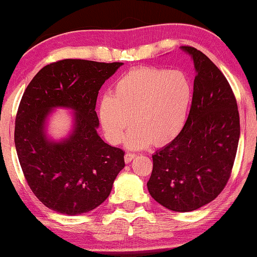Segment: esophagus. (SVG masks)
I'll use <instances>...</instances> for the list:
<instances>
[{
  "mask_svg": "<svg viewBox=\"0 0 257 257\" xmlns=\"http://www.w3.org/2000/svg\"><path fill=\"white\" fill-rule=\"evenodd\" d=\"M135 158H136V154H135V153H130V152H127V153L125 154V157H124L125 163H126V164H130L133 159H135Z\"/></svg>",
  "mask_w": 257,
  "mask_h": 257,
  "instance_id": "1",
  "label": "esophagus"
}]
</instances>
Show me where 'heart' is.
Here are the masks:
<instances>
[{
	"label": "heart",
	"mask_w": 257,
	"mask_h": 257,
	"mask_svg": "<svg viewBox=\"0 0 257 257\" xmlns=\"http://www.w3.org/2000/svg\"><path fill=\"white\" fill-rule=\"evenodd\" d=\"M193 86L179 70L142 66L114 84L112 96L101 98L98 115L105 138L117 145L125 138L128 149L163 146L179 136L192 103Z\"/></svg>",
	"instance_id": "b5f03b06"
}]
</instances>
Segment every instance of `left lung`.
Segmentation results:
<instances>
[{"label":"left lung","instance_id":"1","mask_svg":"<svg viewBox=\"0 0 257 257\" xmlns=\"http://www.w3.org/2000/svg\"><path fill=\"white\" fill-rule=\"evenodd\" d=\"M192 106L182 131L152 156L147 188L173 212H192L213 201L227 185L240 139V115L231 87L219 68L193 47Z\"/></svg>","mask_w":257,"mask_h":257}]
</instances>
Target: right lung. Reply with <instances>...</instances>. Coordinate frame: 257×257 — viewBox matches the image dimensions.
<instances>
[{
    "label": "right lung",
    "mask_w": 257,
    "mask_h": 257,
    "mask_svg": "<svg viewBox=\"0 0 257 257\" xmlns=\"http://www.w3.org/2000/svg\"><path fill=\"white\" fill-rule=\"evenodd\" d=\"M122 63L63 59L37 72L24 91L15 121V146L24 178L36 198L66 215L87 213L110 195L125 166V152L98 135L97 97ZM56 107L71 108L74 127L65 140L46 137Z\"/></svg>",
    "instance_id": "obj_1"
}]
</instances>
